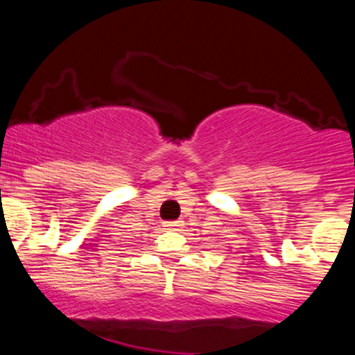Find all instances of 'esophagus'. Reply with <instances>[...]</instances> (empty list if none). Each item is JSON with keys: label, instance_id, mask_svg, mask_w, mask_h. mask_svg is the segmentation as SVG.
<instances>
[{"label": "esophagus", "instance_id": "34e87169", "mask_svg": "<svg viewBox=\"0 0 355 355\" xmlns=\"http://www.w3.org/2000/svg\"><path fill=\"white\" fill-rule=\"evenodd\" d=\"M164 227H168V229H180V227H183V220H175V222H165Z\"/></svg>", "mask_w": 355, "mask_h": 355}]
</instances>
